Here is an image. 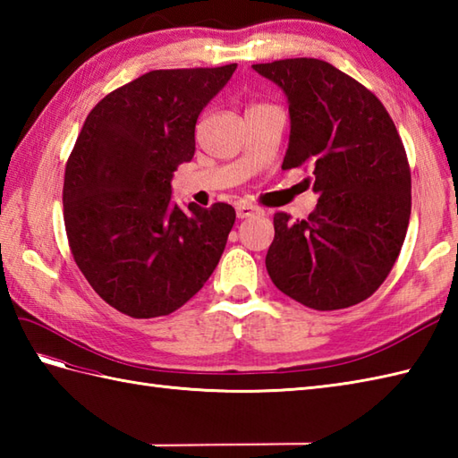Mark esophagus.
Here are the masks:
<instances>
[{"instance_id":"34e87169","label":"esophagus","mask_w":458,"mask_h":458,"mask_svg":"<svg viewBox=\"0 0 458 458\" xmlns=\"http://www.w3.org/2000/svg\"><path fill=\"white\" fill-rule=\"evenodd\" d=\"M259 212H261V208L256 207V204H250V202H238V207H236L238 218H250Z\"/></svg>"}]
</instances>
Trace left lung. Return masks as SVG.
Here are the masks:
<instances>
[{
    "label": "left lung",
    "mask_w": 458,
    "mask_h": 458,
    "mask_svg": "<svg viewBox=\"0 0 458 458\" xmlns=\"http://www.w3.org/2000/svg\"><path fill=\"white\" fill-rule=\"evenodd\" d=\"M287 94L291 135L281 169L310 167L315 212L274 214L266 256L276 287L315 310L362 303L400 256L411 214V171L384 104L318 58L254 64Z\"/></svg>",
    "instance_id": "8db88e82"
}]
</instances>
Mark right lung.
<instances>
[{"instance_id":"right-lung-1","label":"right lung","mask_w":458,"mask_h":458,"mask_svg":"<svg viewBox=\"0 0 458 458\" xmlns=\"http://www.w3.org/2000/svg\"><path fill=\"white\" fill-rule=\"evenodd\" d=\"M234 64L151 71L94 106L68 155V246L106 303L133 318L171 315L207 284L236 220L226 202H171L194 155L197 120Z\"/></svg>"}]
</instances>
